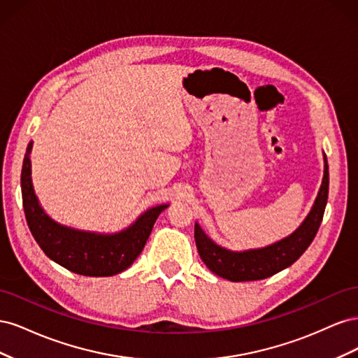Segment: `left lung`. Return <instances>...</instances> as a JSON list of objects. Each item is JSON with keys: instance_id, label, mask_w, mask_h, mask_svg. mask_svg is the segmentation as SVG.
I'll use <instances>...</instances> for the list:
<instances>
[{"instance_id": "8db88e82", "label": "left lung", "mask_w": 358, "mask_h": 358, "mask_svg": "<svg viewBox=\"0 0 358 358\" xmlns=\"http://www.w3.org/2000/svg\"><path fill=\"white\" fill-rule=\"evenodd\" d=\"M324 178L315 204L299 229L287 239L263 249H252L246 252H231L215 245L203 230L196 224L194 237L203 263L215 275L231 282H245V280H258L273 276L280 270L287 268L300 258L317 236L326 210L329 197V164L327 157H324Z\"/></svg>"}]
</instances>
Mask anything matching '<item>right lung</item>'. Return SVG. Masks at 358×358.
Segmentation results:
<instances>
[{"mask_svg":"<svg viewBox=\"0 0 358 358\" xmlns=\"http://www.w3.org/2000/svg\"><path fill=\"white\" fill-rule=\"evenodd\" d=\"M31 148L29 143L24 158L20 187L27 224L43 252L70 272L83 276H113L124 272L143 251L157 218L169 204L148 210L129 229L112 236L67 229L53 222L36 199L31 183Z\"/></svg>","mask_w":358,"mask_h":358,"instance_id":"right-lung-1","label":"right lung"}]
</instances>
